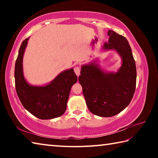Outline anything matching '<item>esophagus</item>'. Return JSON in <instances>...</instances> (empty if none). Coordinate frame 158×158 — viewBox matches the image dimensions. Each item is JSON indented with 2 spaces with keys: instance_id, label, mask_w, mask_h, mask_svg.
<instances>
[{
  "instance_id": "obj_1",
  "label": "esophagus",
  "mask_w": 158,
  "mask_h": 158,
  "mask_svg": "<svg viewBox=\"0 0 158 158\" xmlns=\"http://www.w3.org/2000/svg\"><path fill=\"white\" fill-rule=\"evenodd\" d=\"M74 73H75V74H77V76H79V74H80V68H79V67H78V66H77V67H75V68H74Z\"/></svg>"
}]
</instances>
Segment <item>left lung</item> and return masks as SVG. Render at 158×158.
I'll return each mask as SVG.
<instances>
[{"mask_svg":"<svg viewBox=\"0 0 158 158\" xmlns=\"http://www.w3.org/2000/svg\"><path fill=\"white\" fill-rule=\"evenodd\" d=\"M105 50L114 49L122 58L117 73H105L93 64L82 65L79 81L88 108L92 114L111 117L121 112L129 105L136 88L137 69L129 42L125 37L108 31Z\"/></svg>","mask_w":158,"mask_h":158,"instance_id":"8db88e82","label":"left lung"}]
</instances>
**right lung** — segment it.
Instances as JSON below:
<instances>
[{
  "mask_svg": "<svg viewBox=\"0 0 158 158\" xmlns=\"http://www.w3.org/2000/svg\"><path fill=\"white\" fill-rule=\"evenodd\" d=\"M28 38L21 44L15 63V79L17 95L21 104L40 119H52L65 113L71 87L77 81L74 69L63 71L49 84L44 86H34L28 84L23 74V56Z\"/></svg>",
  "mask_w": 158,
  "mask_h": 158,
  "instance_id": "right-lung-1",
  "label": "right lung"
}]
</instances>
